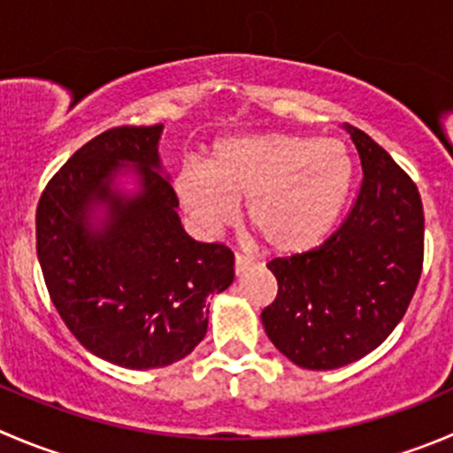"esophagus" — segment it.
<instances>
[{
	"instance_id": "1",
	"label": "esophagus",
	"mask_w": 453,
	"mask_h": 453,
	"mask_svg": "<svg viewBox=\"0 0 453 453\" xmlns=\"http://www.w3.org/2000/svg\"><path fill=\"white\" fill-rule=\"evenodd\" d=\"M252 265H254V261L250 257H245V254H239V252L234 254V272H236V276L245 274V272H248Z\"/></svg>"
}]
</instances>
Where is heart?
<instances>
[{
  "label": "heart",
  "instance_id": "heart-1",
  "mask_svg": "<svg viewBox=\"0 0 453 453\" xmlns=\"http://www.w3.org/2000/svg\"><path fill=\"white\" fill-rule=\"evenodd\" d=\"M354 165L336 139L263 133L221 139L210 161L190 159L174 195L196 232L214 236L245 201L250 226L274 252H307L327 239L352 190Z\"/></svg>",
  "mask_w": 453,
  "mask_h": 453
}]
</instances>
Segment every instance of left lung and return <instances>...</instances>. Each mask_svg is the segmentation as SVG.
I'll list each match as a JSON object with an SVG mask.
<instances>
[{
    "mask_svg": "<svg viewBox=\"0 0 453 453\" xmlns=\"http://www.w3.org/2000/svg\"><path fill=\"white\" fill-rule=\"evenodd\" d=\"M345 130L363 165L357 203L319 248L267 263L279 294L261 311L263 327L305 370H336L379 348L405 316L423 270L418 188L370 134Z\"/></svg>",
    "mask_w": 453,
    "mask_h": 453,
    "instance_id": "obj_1",
    "label": "left lung"
}]
</instances>
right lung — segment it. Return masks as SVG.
Returning <instances> with one entry per match:
<instances>
[{
    "instance_id": "1",
    "label": "right lung",
    "mask_w": 453,
    "mask_h": 453,
    "mask_svg": "<svg viewBox=\"0 0 453 453\" xmlns=\"http://www.w3.org/2000/svg\"><path fill=\"white\" fill-rule=\"evenodd\" d=\"M164 126H121L79 148L37 205L48 294L95 357L155 370L186 358L208 332L210 294L234 280V254L195 241L159 159ZM133 173L130 196L114 186Z\"/></svg>"
}]
</instances>
